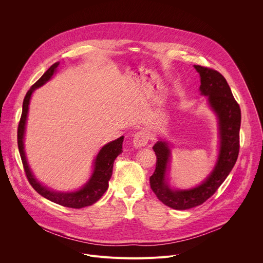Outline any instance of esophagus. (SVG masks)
<instances>
[{"mask_svg": "<svg viewBox=\"0 0 263 263\" xmlns=\"http://www.w3.org/2000/svg\"><path fill=\"white\" fill-rule=\"evenodd\" d=\"M149 139V134L146 130L138 131L133 137V144L135 147H142L145 146Z\"/></svg>", "mask_w": 263, "mask_h": 263, "instance_id": "34e87169", "label": "esophagus"}]
</instances>
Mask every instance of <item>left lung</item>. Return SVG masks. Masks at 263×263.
<instances>
[{
	"mask_svg": "<svg viewBox=\"0 0 263 263\" xmlns=\"http://www.w3.org/2000/svg\"><path fill=\"white\" fill-rule=\"evenodd\" d=\"M200 75L201 95L218 118L220 151L214 170L201 185L189 190H172L166 182V170L170 159L168 143L159 140L153 146L157 157L156 169L149 185L158 199L174 210H188L202 204L215 194L233 168L239 152L240 108L235 101L224 76L208 67L194 65Z\"/></svg>",
	"mask_w": 263,
	"mask_h": 263,
	"instance_id": "obj_1",
	"label": "left lung"
}]
</instances>
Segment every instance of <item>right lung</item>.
I'll return each mask as SVG.
<instances>
[{"label":"right lung","instance_id":"obj_1","mask_svg":"<svg viewBox=\"0 0 263 263\" xmlns=\"http://www.w3.org/2000/svg\"><path fill=\"white\" fill-rule=\"evenodd\" d=\"M60 63H54L49 69L31 86V89L26 94L23 103V112L21 117V121L18 124L17 129V144L18 149L22 158V162L25 168V172L27 179L31 186L44 198L58 203L63 206L72 208V209H81L84 206H89L97 202L102 195L106 192L108 188V181L111 178L112 174V167L116 158L123 152V141L124 136L105 144L97 155L94 163V171L92 173V177L80 190L74 192H55L51 191L48 188L41 185L33 176V173L29 167L27 162L25 147H24V136L26 130V122L29 111V104L30 99L33 92L47 82L51 76L53 75L57 67Z\"/></svg>","mask_w":263,"mask_h":263}]
</instances>
